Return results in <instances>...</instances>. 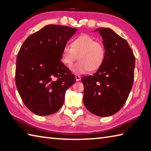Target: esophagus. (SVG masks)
Masks as SVG:
<instances>
[{"label": "esophagus", "mask_w": 151, "mask_h": 151, "mask_svg": "<svg viewBox=\"0 0 151 151\" xmlns=\"http://www.w3.org/2000/svg\"><path fill=\"white\" fill-rule=\"evenodd\" d=\"M76 79L77 81H80V79H81V77H80V76H79V75H76Z\"/></svg>", "instance_id": "34e87169"}]
</instances>
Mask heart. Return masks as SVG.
Here are the masks:
<instances>
[{
	"mask_svg": "<svg viewBox=\"0 0 151 151\" xmlns=\"http://www.w3.org/2000/svg\"><path fill=\"white\" fill-rule=\"evenodd\" d=\"M79 61L72 67L75 73H85L96 70L104 63L106 55L105 46L93 37L83 35L73 40L72 45L66 44L62 51L63 63L70 68L78 58Z\"/></svg>",
	"mask_w": 151,
	"mask_h": 151,
	"instance_id": "b5f03b06",
	"label": "heart"
}]
</instances>
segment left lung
Instances as JSON below:
<instances>
[{"label": "left lung", "mask_w": 151, "mask_h": 151, "mask_svg": "<svg viewBox=\"0 0 151 151\" xmlns=\"http://www.w3.org/2000/svg\"><path fill=\"white\" fill-rule=\"evenodd\" d=\"M106 55L93 76H84L83 104L89 111L109 116L121 109L127 101L134 79L135 57L127 41L109 28H98Z\"/></svg>", "instance_id": "1"}]
</instances>
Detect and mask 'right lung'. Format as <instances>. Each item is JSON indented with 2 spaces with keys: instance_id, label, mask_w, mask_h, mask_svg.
<instances>
[{
  "instance_id": "right-lung-1",
  "label": "right lung",
  "mask_w": 151,
  "mask_h": 151,
  "mask_svg": "<svg viewBox=\"0 0 151 151\" xmlns=\"http://www.w3.org/2000/svg\"><path fill=\"white\" fill-rule=\"evenodd\" d=\"M76 29L48 24L32 34L18 52L15 84L23 103L36 115L46 116L63 105L75 76L62 63V51Z\"/></svg>"
}]
</instances>
